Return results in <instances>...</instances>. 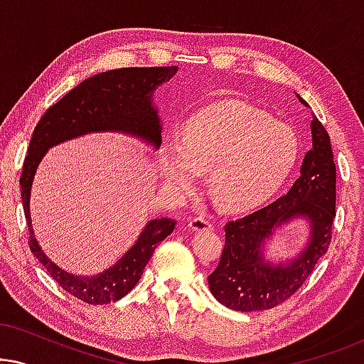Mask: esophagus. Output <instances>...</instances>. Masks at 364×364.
<instances>
[{"instance_id": "34e87169", "label": "esophagus", "mask_w": 364, "mask_h": 364, "mask_svg": "<svg viewBox=\"0 0 364 364\" xmlns=\"http://www.w3.org/2000/svg\"><path fill=\"white\" fill-rule=\"evenodd\" d=\"M188 227L193 232H203V230H212V222L205 217H192L188 220Z\"/></svg>"}]
</instances>
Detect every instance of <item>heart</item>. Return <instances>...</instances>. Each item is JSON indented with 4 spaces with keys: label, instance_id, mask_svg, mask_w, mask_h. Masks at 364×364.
Instances as JSON below:
<instances>
[{
    "label": "heart",
    "instance_id": "1",
    "mask_svg": "<svg viewBox=\"0 0 364 364\" xmlns=\"http://www.w3.org/2000/svg\"><path fill=\"white\" fill-rule=\"evenodd\" d=\"M300 157V137L285 122L245 102L212 104L191 117L183 136L168 137L159 167L173 191L188 193L198 172L223 210H247L270 198Z\"/></svg>",
    "mask_w": 364,
    "mask_h": 364
}]
</instances>
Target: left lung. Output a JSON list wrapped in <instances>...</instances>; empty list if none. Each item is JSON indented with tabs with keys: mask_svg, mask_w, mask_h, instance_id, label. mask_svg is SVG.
Returning <instances> with one entry per match:
<instances>
[{
	"mask_svg": "<svg viewBox=\"0 0 364 364\" xmlns=\"http://www.w3.org/2000/svg\"><path fill=\"white\" fill-rule=\"evenodd\" d=\"M298 101L310 109L305 99ZM313 146L305 154L300 177L285 196L250 215L225 225V247L208 288L217 301L237 311L268 310L288 300L311 275L331 242L336 203V167L330 136L311 114ZM305 221L306 247L285 261L264 257V247L280 228Z\"/></svg>",
	"mask_w": 364,
	"mask_h": 364,
	"instance_id": "obj_1",
	"label": "left lung"
}]
</instances>
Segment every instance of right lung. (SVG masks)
Returning <instances> with one entry per match:
<instances>
[{"mask_svg": "<svg viewBox=\"0 0 364 364\" xmlns=\"http://www.w3.org/2000/svg\"><path fill=\"white\" fill-rule=\"evenodd\" d=\"M176 73V66L122 68L99 73L84 79L61 101L53 104L33 132L19 178L29 230V248L63 290L89 305H107L126 296L141 280L144 268L159 243L173 232L176 220H149L134 245L112 267L92 277L74 275L58 267L34 237L29 212L34 173L49 149L86 134H126L157 151L162 142V121L159 109L154 106V92Z\"/></svg>", "mask_w": 364, "mask_h": 364, "instance_id": "obj_1", "label": "right lung"}]
</instances>
